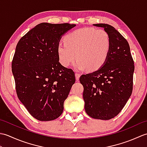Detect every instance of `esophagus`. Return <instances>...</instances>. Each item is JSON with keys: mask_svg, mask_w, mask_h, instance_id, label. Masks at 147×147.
<instances>
[{"mask_svg": "<svg viewBox=\"0 0 147 147\" xmlns=\"http://www.w3.org/2000/svg\"><path fill=\"white\" fill-rule=\"evenodd\" d=\"M80 74L78 73H76L75 74V77H76V81H78L80 79Z\"/></svg>", "mask_w": 147, "mask_h": 147, "instance_id": "esophagus-1", "label": "esophagus"}]
</instances>
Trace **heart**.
<instances>
[{"label": "heart", "mask_w": 147, "mask_h": 147, "mask_svg": "<svg viewBox=\"0 0 147 147\" xmlns=\"http://www.w3.org/2000/svg\"><path fill=\"white\" fill-rule=\"evenodd\" d=\"M64 42L57 45L60 63L64 67L78 59L74 64L76 70L88 69L96 71L107 61L111 42L109 34L103 30L85 28L73 31L65 36Z\"/></svg>", "instance_id": "1"}]
</instances>
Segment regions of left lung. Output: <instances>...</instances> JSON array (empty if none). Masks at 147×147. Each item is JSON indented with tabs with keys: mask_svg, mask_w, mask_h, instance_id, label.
Returning <instances> with one entry per match:
<instances>
[{
	"mask_svg": "<svg viewBox=\"0 0 147 147\" xmlns=\"http://www.w3.org/2000/svg\"><path fill=\"white\" fill-rule=\"evenodd\" d=\"M104 28L111 38L107 61L97 71L83 74L80 81L84 88L85 109L89 116L109 120L119 113L133 90L135 65L127 40L113 26L94 24Z\"/></svg>",
	"mask_w": 147,
	"mask_h": 147,
	"instance_id": "obj_1",
	"label": "left lung"
}]
</instances>
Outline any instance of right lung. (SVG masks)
Segmentation results:
<instances>
[{"label":"right lung","instance_id":"right-lung-1","mask_svg":"<svg viewBox=\"0 0 147 147\" xmlns=\"http://www.w3.org/2000/svg\"><path fill=\"white\" fill-rule=\"evenodd\" d=\"M76 24L42 23L18 42L12 62L16 90L21 102L40 121L62 114L64 102L75 83L74 73L59 62L57 45Z\"/></svg>","mask_w":147,"mask_h":147}]
</instances>
